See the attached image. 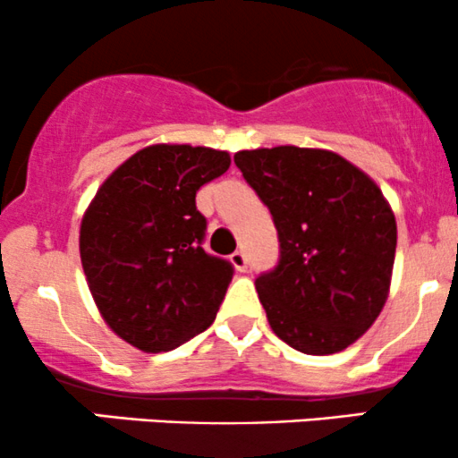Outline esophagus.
Instances as JSON below:
<instances>
[{
	"label": "esophagus",
	"mask_w": 458,
	"mask_h": 458,
	"mask_svg": "<svg viewBox=\"0 0 458 458\" xmlns=\"http://www.w3.org/2000/svg\"><path fill=\"white\" fill-rule=\"evenodd\" d=\"M230 262H233V267L236 271H247V256L243 254V251H234L233 256H230Z\"/></svg>",
	"instance_id": "obj_1"
}]
</instances>
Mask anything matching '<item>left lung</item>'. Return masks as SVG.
<instances>
[{"instance_id":"1","label":"left lung","mask_w":458,"mask_h":458,"mask_svg":"<svg viewBox=\"0 0 458 458\" xmlns=\"http://www.w3.org/2000/svg\"><path fill=\"white\" fill-rule=\"evenodd\" d=\"M234 163L269 207L280 236V265L256 280L273 334L301 353H340L372 327L390 295V202L334 150H239Z\"/></svg>"}]
</instances>
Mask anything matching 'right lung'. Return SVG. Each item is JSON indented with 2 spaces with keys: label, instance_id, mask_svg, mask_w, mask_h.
<instances>
[{
  "label": "right lung",
  "instance_id": "add662e5",
  "mask_svg": "<svg viewBox=\"0 0 458 458\" xmlns=\"http://www.w3.org/2000/svg\"><path fill=\"white\" fill-rule=\"evenodd\" d=\"M228 167L225 150L146 146L105 178L83 213L79 256L98 314L144 353L187 343L222 306L233 265L202 250L196 191Z\"/></svg>",
  "mask_w": 458,
  "mask_h": 458
}]
</instances>
